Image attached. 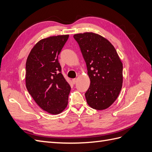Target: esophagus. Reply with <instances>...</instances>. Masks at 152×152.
Segmentation results:
<instances>
[{"label": "esophagus", "mask_w": 152, "mask_h": 152, "mask_svg": "<svg viewBox=\"0 0 152 152\" xmlns=\"http://www.w3.org/2000/svg\"><path fill=\"white\" fill-rule=\"evenodd\" d=\"M76 82H77V79H73L72 80V83L73 84H75L76 83Z\"/></svg>", "instance_id": "1"}]
</instances>
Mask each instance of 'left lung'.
<instances>
[{
    "label": "left lung",
    "instance_id": "8db88e82",
    "mask_svg": "<svg viewBox=\"0 0 152 152\" xmlns=\"http://www.w3.org/2000/svg\"><path fill=\"white\" fill-rule=\"evenodd\" d=\"M86 63L90 85L85 93L88 105L102 110L117 99L123 84V63L108 40L94 33L75 34Z\"/></svg>",
    "mask_w": 152,
    "mask_h": 152
}]
</instances>
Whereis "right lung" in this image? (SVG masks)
<instances>
[{"label": "right lung", "instance_id": "obj_1", "mask_svg": "<svg viewBox=\"0 0 152 152\" xmlns=\"http://www.w3.org/2000/svg\"><path fill=\"white\" fill-rule=\"evenodd\" d=\"M68 35L40 40L33 48L26 64V86L40 108L58 114L68 105L71 87L62 73L58 56Z\"/></svg>", "mask_w": 152, "mask_h": 152}]
</instances>
